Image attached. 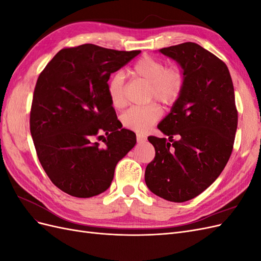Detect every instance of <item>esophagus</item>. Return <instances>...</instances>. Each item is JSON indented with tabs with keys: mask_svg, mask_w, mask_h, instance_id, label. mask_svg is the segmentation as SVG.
I'll use <instances>...</instances> for the list:
<instances>
[{
	"mask_svg": "<svg viewBox=\"0 0 261 261\" xmlns=\"http://www.w3.org/2000/svg\"><path fill=\"white\" fill-rule=\"evenodd\" d=\"M146 140H147V137H146V136L140 135V134H138V135H137V143H138V144L146 143Z\"/></svg>",
	"mask_w": 261,
	"mask_h": 261,
	"instance_id": "1",
	"label": "esophagus"
}]
</instances>
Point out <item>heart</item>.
Masks as SVG:
<instances>
[{"label":"heart","mask_w":261,"mask_h":261,"mask_svg":"<svg viewBox=\"0 0 261 261\" xmlns=\"http://www.w3.org/2000/svg\"><path fill=\"white\" fill-rule=\"evenodd\" d=\"M132 72L151 87L150 98H154L163 105L174 103L183 90L184 76L181 70L177 66L165 67L164 63L155 58H141L133 66ZM124 75L115 73L107 86L109 99L114 108L120 109L126 105ZM161 114V109L155 103L133 107L122 114L121 121L125 128L143 134L160 120Z\"/></svg>","instance_id":"obj_1"}]
</instances>
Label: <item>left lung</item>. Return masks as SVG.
<instances>
[{
  "label": "left lung",
  "mask_w": 261,
  "mask_h": 261,
  "mask_svg": "<svg viewBox=\"0 0 261 261\" xmlns=\"http://www.w3.org/2000/svg\"><path fill=\"white\" fill-rule=\"evenodd\" d=\"M159 51L178 63L184 85L158 125L169 141L148 137L155 156L147 165L145 180L156 196L184 202L207 189L230 159L238 128L234 87L225 63L199 44L185 42Z\"/></svg>",
  "instance_id": "8db88e82"
}]
</instances>
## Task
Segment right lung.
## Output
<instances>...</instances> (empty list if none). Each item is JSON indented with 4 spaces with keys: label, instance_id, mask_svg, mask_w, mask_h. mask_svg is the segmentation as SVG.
<instances>
[{
    "label": "right lung",
    "instance_id": "right-lung-1",
    "mask_svg": "<svg viewBox=\"0 0 261 261\" xmlns=\"http://www.w3.org/2000/svg\"><path fill=\"white\" fill-rule=\"evenodd\" d=\"M139 53L82 44L59 51L39 75L30 133L46 175L64 193L89 198L106 192L117 162L135 146V133L121 128L107 86ZM100 132L106 148L93 141Z\"/></svg>",
    "mask_w": 261,
    "mask_h": 261
}]
</instances>
